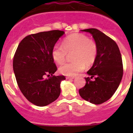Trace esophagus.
Instances as JSON below:
<instances>
[{"mask_svg": "<svg viewBox=\"0 0 133 133\" xmlns=\"http://www.w3.org/2000/svg\"><path fill=\"white\" fill-rule=\"evenodd\" d=\"M75 76H67L66 79H74Z\"/></svg>", "mask_w": 133, "mask_h": 133, "instance_id": "1", "label": "esophagus"}]
</instances>
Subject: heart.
<instances>
[{
    "label": "heart",
    "instance_id": "b5f03b06",
    "mask_svg": "<svg viewBox=\"0 0 133 133\" xmlns=\"http://www.w3.org/2000/svg\"><path fill=\"white\" fill-rule=\"evenodd\" d=\"M71 62L65 63L59 68V72L65 76H74L91 65L96 58L98 48L96 43L84 34H73L62 41V45L55 44L51 51L53 60L57 64L64 62L68 53H71Z\"/></svg>",
    "mask_w": 133,
    "mask_h": 133
}]
</instances>
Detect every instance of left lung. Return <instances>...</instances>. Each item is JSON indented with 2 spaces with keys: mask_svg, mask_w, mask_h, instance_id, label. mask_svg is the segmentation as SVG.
Listing matches in <instances>:
<instances>
[{
  "mask_svg": "<svg viewBox=\"0 0 133 133\" xmlns=\"http://www.w3.org/2000/svg\"><path fill=\"white\" fill-rule=\"evenodd\" d=\"M91 33L98 48L96 58L87 72L86 84L79 89L80 96L94 104L105 102L114 95L123 76L121 53L116 43L104 33L95 28L81 30ZM95 77L94 81L90 78Z\"/></svg>",
  "mask_w": 133,
  "mask_h": 133,
  "instance_id": "1",
  "label": "left lung"
}]
</instances>
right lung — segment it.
<instances>
[{
    "instance_id": "1",
    "label": "right lung",
    "mask_w": 133,
    "mask_h": 133,
    "mask_svg": "<svg viewBox=\"0 0 133 133\" xmlns=\"http://www.w3.org/2000/svg\"><path fill=\"white\" fill-rule=\"evenodd\" d=\"M64 31L52 30L25 37L14 55L13 71L20 90L28 101L37 106L49 105L60 94L65 76L53 75L57 68L51 56L53 48ZM45 75H52L44 79Z\"/></svg>"
}]
</instances>
